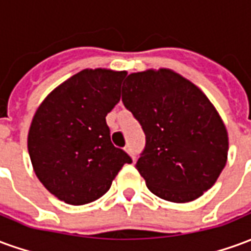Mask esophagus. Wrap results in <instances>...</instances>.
<instances>
[{
	"instance_id": "1",
	"label": "esophagus",
	"mask_w": 251,
	"mask_h": 251,
	"mask_svg": "<svg viewBox=\"0 0 251 251\" xmlns=\"http://www.w3.org/2000/svg\"><path fill=\"white\" fill-rule=\"evenodd\" d=\"M125 152L127 153V154H129V156H130V157L133 158V160H134V153H133V151H131L130 145H127V147L125 148Z\"/></svg>"
}]
</instances>
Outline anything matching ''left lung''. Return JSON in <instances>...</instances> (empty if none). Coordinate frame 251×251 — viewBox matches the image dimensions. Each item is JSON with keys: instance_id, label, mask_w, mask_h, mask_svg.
I'll list each match as a JSON object with an SVG mask.
<instances>
[{"instance_id": "left-lung-1", "label": "left lung", "mask_w": 251, "mask_h": 251, "mask_svg": "<svg viewBox=\"0 0 251 251\" xmlns=\"http://www.w3.org/2000/svg\"><path fill=\"white\" fill-rule=\"evenodd\" d=\"M122 102L147 136L136 168L152 194L187 203L215 184L227 163L228 134L198 86L169 68L133 72Z\"/></svg>"}]
</instances>
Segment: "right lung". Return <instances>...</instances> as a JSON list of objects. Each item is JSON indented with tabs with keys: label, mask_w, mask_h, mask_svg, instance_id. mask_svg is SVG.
Segmentation results:
<instances>
[{
	"label": "right lung",
	"mask_w": 251,
	"mask_h": 251,
	"mask_svg": "<svg viewBox=\"0 0 251 251\" xmlns=\"http://www.w3.org/2000/svg\"><path fill=\"white\" fill-rule=\"evenodd\" d=\"M126 71L86 68L59 84L36 110L28 152L37 179L67 204L103 196L131 158L110 140L106 115L120 102Z\"/></svg>",
	"instance_id": "1"
}]
</instances>
